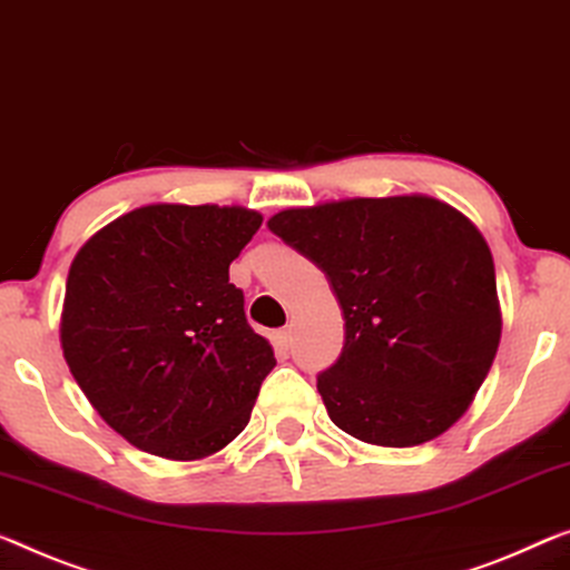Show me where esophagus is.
Here are the masks:
<instances>
[{"label":"esophagus","instance_id":"34e87169","mask_svg":"<svg viewBox=\"0 0 570 570\" xmlns=\"http://www.w3.org/2000/svg\"><path fill=\"white\" fill-rule=\"evenodd\" d=\"M291 341H293V331L291 328H279L275 334V346L279 348V352H287L291 348Z\"/></svg>","mask_w":570,"mask_h":570}]
</instances>
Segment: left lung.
Segmentation results:
<instances>
[{
  "label": "left lung",
  "instance_id": "left-lung-1",
  "mask_svg": "<svg viewBox=\"0 0 570 570\" xmlns=\"http://www.w3.org/2000/svg\"><path fill=\"white\" fill-rule=\"evenodd\" d=\"M267 226L326 273L344 311V352L318 374L328 417L387 449L449 431L502 338L494 259L476 226L423 194L285 208Z\"/></svg>",
  "mask_w": 570,
  "mask_h": 570
}]
</instances>
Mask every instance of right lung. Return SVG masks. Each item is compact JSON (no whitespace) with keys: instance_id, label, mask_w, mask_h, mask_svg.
Listing matches in <instances>:
<instances>
[{"instance_id":"right-lung-1","label":"right lung","mask_w":570,"mask_h":570,"mask_svg":"<svg viewBox=\"0 0 570 570\" xmlns=\"http://www.w3.org/2000/svg\"><path fill=\"white\" fill-rule=\"evenodd\" d=\"M262 214L150 204L78 249L60 346L104 423L139 451L198 461L249 423L273 346L252 331L229 265Z\"/></svg>"}]
</instances>
